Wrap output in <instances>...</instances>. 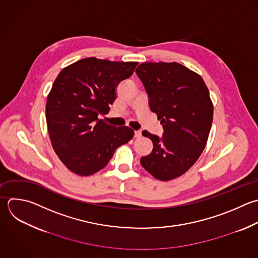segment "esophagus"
Masks as SVG:
<instances>
[{"instance_id": "obj_1", "label": "esophagus", "mask_w": 258, "mask_h": 258, "mask_svg": "<svg viewBox=\"0 0 258 258\" xmlns=\"http://www.w3.org/2000/svg\"><path fill=\"white\" fill-rule=\"evenodd\" d=\"M134 137L135 138H140L141 137V131H135L134 132Z\"/></svg>"}]
</instances>
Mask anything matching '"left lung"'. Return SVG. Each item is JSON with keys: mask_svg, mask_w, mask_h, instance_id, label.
<instances>
[{"mask_svg": "<svg viewBox=\"0 0 258 258\" xmlns=\"http://www.w3.org/2000/svg\"><path fill=\"white\" fill-rule=\"evenodd\" d=\"M149 107L163 127L162 137L144 130L153 149L141 165L159 180L187 171L202 154L213 122V104L201 76L177 62H145L136 69Z\"/></svg>", "mask_w": 258, "mask_h": 258, "instance_id": "left-lung-1", "label": "left lung"}]
</instances>
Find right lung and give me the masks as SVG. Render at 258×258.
<instances>
[{
	"mask_svg": "<svg viewBox=\"0 0 258 258\" xmlns=\"http://www.w3.org/2000/svg\"><path fill=\"white\" fill-rule=\"evenodd\" d=\"M137 64L88 57L57 76L47 97L46 122L52 147L71 171L94 174L133 138L131 128H116L99 116L109 112L118 85L131 77Z\"/></svg>",
	"mask_w": 258,
	"mask_h": 258,
	"instance_id": "add662e5",
	"label": "right lung"
}]
</instances>
